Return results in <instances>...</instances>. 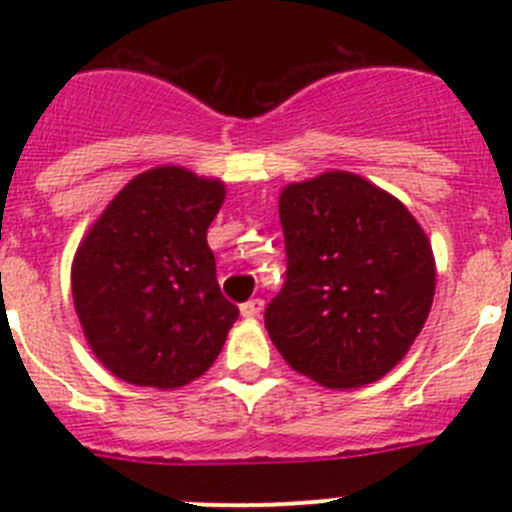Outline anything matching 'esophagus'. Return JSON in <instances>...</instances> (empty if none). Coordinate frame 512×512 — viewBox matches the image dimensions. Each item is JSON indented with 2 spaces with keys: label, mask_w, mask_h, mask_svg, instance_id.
Masks as SVG:
<instances>
[{
  "label": "esophagus",
  "mask_w": 512,
  "mask_h": 512,
  "mask_svg": "<svg viewBox=\"0 0 512 512\" xmlns=\"http://www.w3.org/2000/svg\"><path fill=\"white\" fill-rule=\"evenodd\" d=\"M262 309H265V302H262L260 297H255V299H250V302L240 304V314L245 319H257L262 314Z\"/></svg>",
  "instance_id": "obj_1"
}]
</instances>
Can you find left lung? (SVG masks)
<instances>
[{
	"label": "left lung",
	"mask_w": 512,
	"mask_h": 512,
	"mask_svg": "<svg viewBox=\"0 0 512 512\" xmlns=\"http://www.w3.org/2000/svg\"><path fill=\"white\" fill-rule=\"evenodd\" d=\"M287 280L265 309L282 359L329 389L389 374L426 324L436 292L431 242L401 200L329 170L280 195Z\"/></svg>",
	"instance_id": "obj_1"
}]
</instances>
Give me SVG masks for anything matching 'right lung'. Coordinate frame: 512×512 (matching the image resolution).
Masks as SVG:
<instances>
[{
	"label": "right lung",
	"mask_w": 512,
	"mask_h": 512,
	"mask_svg": "<svg viewBox=\"0 0 512 512\" xmlns=\"http://www.w3.org/2000/svg\"><path fill=\"white\" fill-rule=\"evenodd\" d=\"M218 178L180 165L136 175L86 232L71 292L91 352L118 379L178 389L218 359L240 309L215 275Z\"/></svg>",
	"instance_id": "right-lung-1"
}]
</instances>
